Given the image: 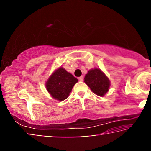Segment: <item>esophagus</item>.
<instances>
[{"label": "esophagus", "instance_id": "34e87169", "mask_svg": "<svg viewBox=\"0 0 151 151\" xmlns=\"http://www.w3.org/2000/svg\"><path fill=\"white\" fill-rule=\"evenodd\" d=\"M78 79H79V81H83V80H84V77H83V76H80V77H79L78 78Z\"/></svg>", "mask_w": 151, "mask_h": 151}]
</instances>
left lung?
Wrapping results in <instances>:
<instances>
[{
    "mask_svg": "<svg viewBox=\"0 0 151 151\" xmlns=\"http://www.w3.org/2000/svg\"><path fill=\"white\" fill-rule=\"evenodd\" d=\"M84 82L97 95L103 96L108 92L110 81L100 69L94 68L89 70L85 75Z\"/></svg>",
    "mask_w": 151,
    "mask_h": 151,
    "instance_id": "left-lung-1",
    "label": "left lung"
}]
</instances>
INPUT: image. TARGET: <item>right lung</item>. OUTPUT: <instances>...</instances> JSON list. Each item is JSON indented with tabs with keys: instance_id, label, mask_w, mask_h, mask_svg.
<instances>
[{
	"instance_id": "obj_1",
	"label": "right lung",
	"mask_w": 151,
	"mask_h": 151,
	"mask_svg": "<svg viewBox=\"0 0 151 151\" xmlns=\"http://www.w3.org/2000/svg\"><path fill=\"white\" fill-rule=\"evenodd\" d=\"M78 79L60 67L49 77L46 87L52 97L58 101H64L69 96Z\"/></svg>"
}]
</instances>
